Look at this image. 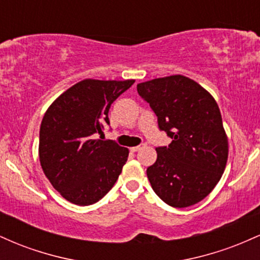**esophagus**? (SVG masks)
<instances>
[{
    "instance_id": "esophagus-1",
    "label": "esophagus",
    "mask_w": 260,
    "mask_h": 260,
    "mask_svg": "<svg viewBox=\"0 0 260 260\" xmlns=\"http://www.w3.org/2000/svg\"><path fill=\"white\" fill-rule=\"evenodd\" d=\"M145 147H147V145H145L144 143H143V144H139V145H137V147H133V148H131V150H132V151H134V153H136V151H139V150H142V149H144Z\"/></svg>"
}]
</instances>
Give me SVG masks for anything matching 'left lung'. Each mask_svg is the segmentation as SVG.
Returning <instances> with one entry per match:
<instances>
[{"label": "left lung", "instance_id": "1", "mask_svg": "<svg viewBox=\"0 0 260 260\" xmlns=\"http://www.w3.org/2000/svg\"><path fill=\"white\" fill-rule=\"evenodd\" d=\"M138 94L172 139L157 147L147 169L157 197L174 208L203 201L220 181L228 162L229 143L216 101L194 80L170 76L137 85Z\"/></svg>", "mask_w": 260, "mask_h": 260}]
</instances>
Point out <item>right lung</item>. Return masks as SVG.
<instances>
[{
  "label": "right lung",
  "instance_id": "obj_1",
  "mask_svg": "<svg viewBox=\"0 0 260 260\" xmlns=\"http://www.w3.org/2000/svg\"><path fill=\"white\" fill-rule=\"evenodd\" d=\"M133 83L84 79L59 95L44 115L39 137L41 168L68 202L94 204L117 181L129 151L96 136L110 124L111 104Z\"/></svg>",
  "mask_w": 260,
  "mask_h": 260
}]
</instances>
